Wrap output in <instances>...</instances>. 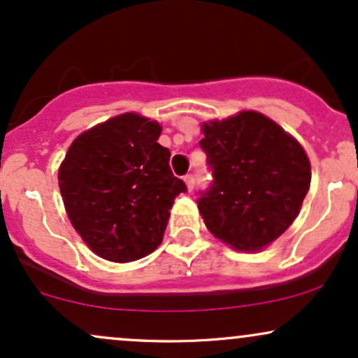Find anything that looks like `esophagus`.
I'll return each mask as SVG.
<instances>
[{
  "label": "esophagus",
  "mask_w": 358,
  "mask_h": 358,
  "mask_svg": "<svg viewBox=\"0 0 358 358\" xmlns=\"http://www.w3.org/2000/svg\"><path fill=\"white\" fill-rule=\"evenodd\" d=\"M185 183H187V187H188V190H193V187H195V178H193V175L192 173H188V175H185Z\"/></svg>",
  "instance_id": "esophagus-1"
}]
</instances>
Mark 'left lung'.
<instances>
[{
    "label": "left lung",
    "instance_id": "obj_1",
    "mask_svg": "<svg viewBox=\"0 0 358 358\" xmlns=\"http://www.w3.org/2000/svg\"><path fill=\"white\" fill-rule=\"evenodd\" d=\"M200 148L212 171L199 210L217 239L257 250L296 219L311 182L308 156L296 139L254 110L203 124Z\"/></svg>",
    "mask_w": 358,
    "mask_h": 358
}]
</instances>
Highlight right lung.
I'll return each instance as SVG.
<instances>
[{
  "instance_id": "right-lung-1",
  "label": "right lung",
  "mask_w": 358,
  "mask_h": 358,
  "mask_svg": "<svg viewBox=\"0 0 358 358\" xmlns=\"http://www.w3.org/2000/svg\"><path fill=\"white\" fill-rule=\"evenodd\" d=\"M158 122L127 113L82 133L59 170L73 229L97 256L129 262L163 241L175 196L187 192L158 143Z\"/></svg>"
}]
</instances>
